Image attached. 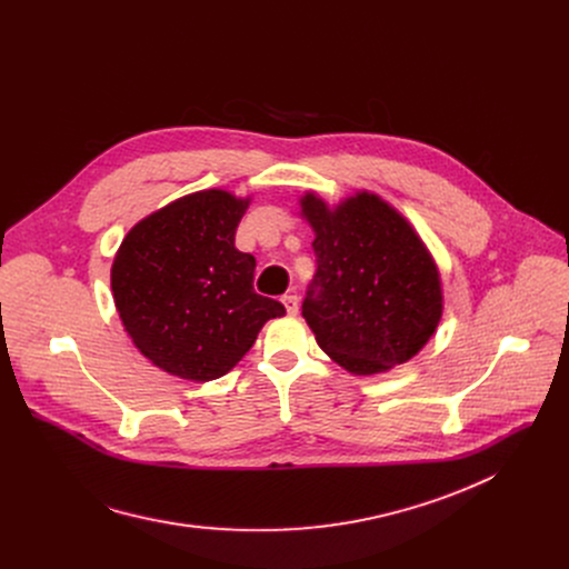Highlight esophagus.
I'll return each instance as SVG.
<instances>
[{
  "instance_id": "1",
  "label": "esophagus",
  "mask_w": 569,
  "mask_h": 569,
  "mask_svg": "<svg viewBox=\"0 0 569 569\" xmlns=\"http://www.w3.org/2000/svg\"><path fill=\"white\" fill-rule=\"evenodd\" d=\"M281 301H283V306H286V310L290 312V315H297L299 312V297L297 295H283L281 297Z\"/></svg>"
}]
</instances>
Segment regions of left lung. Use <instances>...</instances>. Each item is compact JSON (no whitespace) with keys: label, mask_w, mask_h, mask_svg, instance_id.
Returning a JSON list of instances; mask_svg holds the SVG:
<instances>
[{"label":"left lung","mask_w":569,"mask_h":569,"mask_svg":"<svg viewBox=\"0 0 569 569\" xmlns=\"http://www.w3.org/2000/svg\"><path fill=\"white\" fill-rule=\"evenodd\" d=\"M301 207L317 261L301 312L317 345L362 376L419 353L441 319V286L412 227L369 193L336 211L315 196Z\"/></svg>","instance_id":"left-lung-1"}]
</instances>
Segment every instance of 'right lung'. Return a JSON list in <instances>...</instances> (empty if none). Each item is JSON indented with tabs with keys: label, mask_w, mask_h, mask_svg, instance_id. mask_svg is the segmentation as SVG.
<instances>
[{
	"label": "right lung",
	"mask_w": 569,
	"mask_h": 569,
	"mask_svg": "<svg viewBox=\"0 0 569 569\" xmlns=\"http://www.w3.org/2000/svg\"><path fill=\"white\" fill-rule=\"evenodd\" d=\"M248 200L200 191L130 229L112 266L119 317L159 369L204 382L246 356L263 323L286 315L254 292L252 254L233 240Z\"/></svg>",
	"instance_id": "right-lung-1"
}]
</instances>
